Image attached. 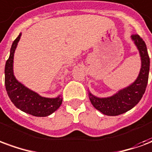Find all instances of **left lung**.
<instances>
[{
	"instance_id": "left-lung-1",
	"label": "left lung",
	"mask_w": 152,
	"mask_h": 152,
	"mask_svg": "<svg viewBox=\"0 0 152 152\" xmlns=\"http://www.w3.org/2000/svg\"><path fill=\"white\" fill-rule=\"evenodd\" d=\"M131 37L139 50L142 60L140 73L137 80L131 86L121 89L109 98L99 99L89 93L93 106L107 115H118L129 111L139 102L147 88L150 70V58L147 53V45L139 35L133 34Z\"/></svg>"
}]
</instances>
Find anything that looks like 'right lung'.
Masks as SVG:
<instances>
[{
	"label": "right lung",
	"mask_w": 152,
	"mask_h": 152,
	"mask_svg": "<svg viewBox=\"0 0 152 152\" xmlns=\"http://www.w3.org/2000/svg\"><path fill=\"white\" fill-rule=\"evenodd\" d=\"M20 37L21 33L14 40L10 49V54L5 63V85L9 98L16 107L26 113L35 116L50 115L61 106L63 99L60 97L55 99L41 97L18 82L14 76V53Z\"/></svg>",
	"instance_id": "obj_1"
}]
</instances>
